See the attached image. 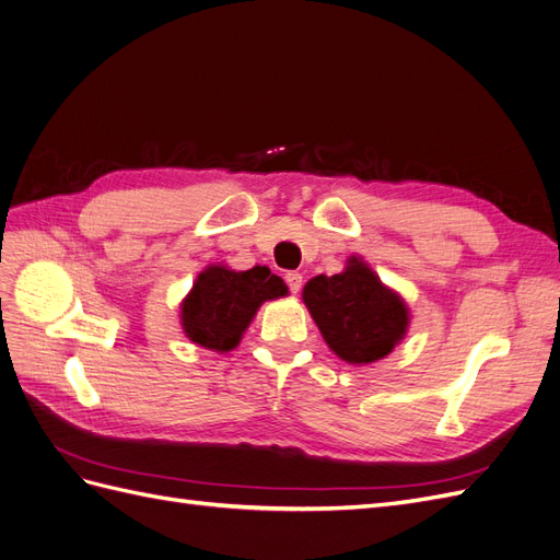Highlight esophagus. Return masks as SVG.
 Listing matches in <instances>:
<instances>
[{
    "label": "esophagus",
    "mask_w": 560,
    "mask_h": 560,
    "mask_svg": "<svg viewBox=\"0 0 560 560\" xmlns=\"http://www.w3.org/2000/svg\"><path fill=\"white\" fill-rule=\"evenodd\" d=\"M284 280H287V284H290V292H292V294H299V292H301L303 276L296 273V270H290V273L284 276Z\"/></svg>",
    "instance_id": "34e87169"
}]
</instances>
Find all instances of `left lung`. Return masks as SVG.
<instances>
[{
    "instance_id": "left-lung-1",
    "label": "left lung",
    "mask_w": 560,
    "mask_h": 560,
    "mask_svg": "<svg viewBox=\"0 0 560 560\" xmlns=\"http://www.w3.org/2000/svg\"><path fill=\"white\" fill-rule=\"evenodd\" d=\"M303 303L336 358L371 364L387 358L411 325V311L399 292L352 254L336 276H315L301 292Z\"/></svg>"
}]
</instances>
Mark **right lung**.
<instances>
[{
	"label": "right lung",
	"instance_id": "right-lung-1",
	"mask_svg": "<svg viewBox=\"0 0 560 560\" xmlns=\"http://www.w3.org/2000/svg\"><path fill=\"white\" fill-rule=\"evenodd\" d=\"M287 294V284L280 276L270 273L268 266L233 270L224 264H210L182 299L179 325L191 343L229 352L238 348L261 303Z\"/></svg>",
	"mask_w": 560,
	"mask_h": 560
}]
</instances>
